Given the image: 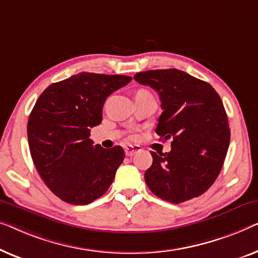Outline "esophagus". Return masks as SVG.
<instances>
[{
    "mask_svg": "<svg viewBox=\"0 0 258 258\" xmlns=\"http://www.w3.org/2000/svg\"><path fill=\"white\" fill-rule=\"evenodd\" d=\"M139 151H140L139 146H132V145H128V146L125 147V154L127 155V157H132V155L138 153Z\"/></svg>",
    "mask_w": 258,
    "mask_h": 258,
    "instance_id": "1",
    "label": "esophagus"
}]
</instances>
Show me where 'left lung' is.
<instances>
[{
	"label": "left lung",
	"instance_id": "obj_1",
	"mask_svg": "<svg viewBox=\"0 0 258 258\" xmlns=\"http://www.w3.org/2000/svg\"><path fill=\"white\" fill-rule=\"evenodd\" d=\"M134 79L159 93L162 113L155 132L172 139L168 153L152 152L145 181L162 200L181 203L208 190L222 168L230 141L223 103L214 88L177 69L148 70Z\"/></svg>",
	"mask_w": 258,
	"mask_h": 258
}]
</instances>
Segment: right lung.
Instances as JSON below:
<instances>
[{"label": "right lung", "mask_w": 258, "mask_h": 258, "mask_svg": "<svg viewBox=\"0 0 258 258\" xmlns=\"http://www.w3.org/2000/svg\"><path fill=\"white\" fill-rule=\"evenodd\" d=\"M131 81L81 72L49 85L36 101L28 120L29 148L39 175L60 200L89 205L113 182L125 152L93 146L90 132L101 122L106 98Z\"/></svg>", "instance_id": "1"}]
</instances>
